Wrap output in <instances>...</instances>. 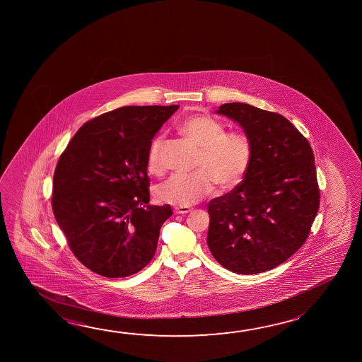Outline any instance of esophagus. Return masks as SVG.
I'll return each instance as SVG.
<instances>
[{
    "label": "esophagus",
    "mask_w": 362,
    "mask_h": 362,
    "mask_svg": "<svg viewBox=\"0 0 362 362\" xmlns=\"http://www.w3.org/2000/svg\"><path fill=\"white\" fill-rule=\"evenodd\" d=\"M192 212L190 207H175L174 208V214H187Z\"/></svg>",
    "instance_id": "obj_1"
}]
</instances>
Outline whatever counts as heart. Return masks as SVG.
Returning <instances> with one entry per match:
<instances>
[{"label":"heart","mask_w":362,"mask_h":362,"mask_svg":"<svg viewBox=\"0 0 362 362\" xmlns=\"http://www.w3.org/2000/svg\"><path fill=\"white\" fill-rule=\"evenodd\" d=\"M178 131L199 148L197 172L173 174L155 189L158 201L180 207L196 204L214 189H233L243 182L254 160V144L241 132H227L225 124L208 115L182 121ZM163 140L156 137L148 151V170L160 174Z\"/></svg>","instance_id":"heart-1"}]
</instances>
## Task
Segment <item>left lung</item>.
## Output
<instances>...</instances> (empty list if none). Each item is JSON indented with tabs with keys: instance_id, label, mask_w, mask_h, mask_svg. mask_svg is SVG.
Wrapping results in <instances>:
<instances>
[{
	"instance_id": "left-lung-1",
	"label": "left lung",
	"mask_w": 362,
	"mask_h": 362,
	"mask_svg": "<svg viewBox=\"0 0 362 362\" xmlns=\"http://www.w3.org/2000/svg\"><path fill=\"white\" fill-rule=\"evenodd\" d=\"M217 113L243 127L254 144V160L238 187L208 203V247L232 273H264L308 238L320 198L313 150L279 113L238 102Z\"/></svg>"
}]
</instances>
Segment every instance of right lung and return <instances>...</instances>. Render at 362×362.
Listing matches in <instances>:
<instances>
[{
  "label": "right lung",
  "instance_id": "1",
  "mask_svg": "<svg viewBox=\"0 0 362 362\" xmlns=\"http://www.w3.org/2000/svg\"><path fill=\"white\" fill-rule=\"evenodd\" d=\"M173 106H124L71 137L53 178L52 208L71 252L90 272L124 278L154 257L172 207L151 206L148 151Z\"/></svg>",
  "mask_w": 362,
  "mask_h": 362
}]
</instances>
